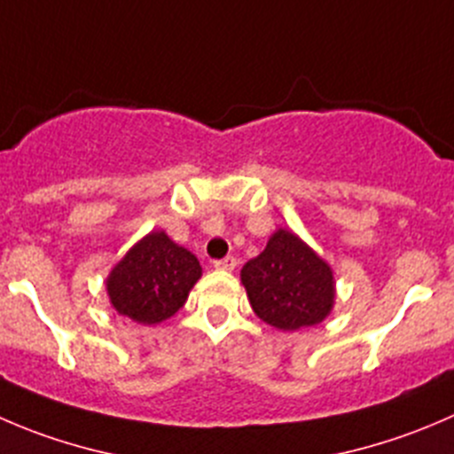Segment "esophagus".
Wrapping results in <instances>:
<instances>
[{"label": "esophagus", "instance_id": "34e87169", "mask_svg": "<svg viewBox=\"0 0 454 454\" xmlns=\"http://www.w3.org/2000/svg\"><path fill=\"white\" fill-rule=\"evenodd\" d=\"M213 266L217 268V270H235L237 259H235V257H223V259H217V262H213Z\"/></svg>", "mask_w": 454, "mask_h": 454}]
</instances>
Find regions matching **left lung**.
<instances>
[{
    "instance_id": "8db88e82",
    "label": "left lung",
    "mask_w": 454,
    "mask_h": 454,
    "mask_svg": "<svg viewBox=\"0 0 454 454\" xmlns=\"http://www.w3.org/2000/svg\"><path fill=\"white\" fill-rule=\"evenodd\" d=\"M254 315L279 330H299L328 317L334 277L328 263L294 232H272L262 254L241 268Z\"/></svg>"
}]
</instances>
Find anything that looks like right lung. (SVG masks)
Wrapping results in <instances>:
<instances>
[{"label": "right lung", "mask_w": 454, "mask_h": 454, "mask_svg": "<svg viewBox=\"0 0 454 454\" xmlns=\"http://www.w3.org/2000/svg\"><path fill=\"white\" fill-rule=\"evenodd\" d=\"M200 277L201 266L191 250L164 231H153L110 270L106 290L120 315L151 325L173 317Z\"/></svg>", "instance_id": "1"}]
</instances>
